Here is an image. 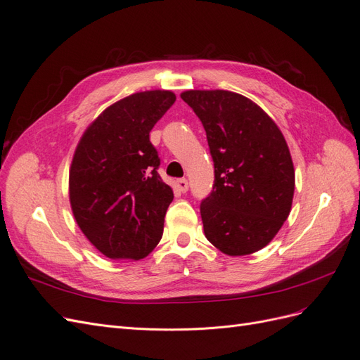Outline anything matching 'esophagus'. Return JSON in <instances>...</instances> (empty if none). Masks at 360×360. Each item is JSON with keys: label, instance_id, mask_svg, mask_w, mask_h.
Here are the masks:
<instances>
[{"label": "esophagus", "instance_id": "obj_1", "mask_svg": "<svg viewBox=\"0 0 360 360\" xmlns=\"http://www.w3.org/2000/svg\"><path fill=\"white\" fill-rule=\"evenodd\" d=\"M177 188H179V191L180 192H188V189H189V183H188V180L186 179H179L177 180Z\"/></svg>", "mask_w": 360, "mask_h": 360}]
</instances>
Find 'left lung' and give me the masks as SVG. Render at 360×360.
I'll return each instance as SVG.
<instances>
[{
	"label": "left lung",
	"instance_id": "left-lung-1",
	"mask_svg": "<svg viewBox=\"0 0 360 360\" xmlns=\"http://www.w3.org/2000/svg\"><path fill=\"white\" fill-rule=\"evenodd\" d=\"M204 126L214 165L201 201L204 234L226 255L263 249L291 210L294 168L279 127L248 97L225 90L181 93Z\"/></svg>",
	"mask_w": 360,
	"mask_h": 360
}]
</instances>
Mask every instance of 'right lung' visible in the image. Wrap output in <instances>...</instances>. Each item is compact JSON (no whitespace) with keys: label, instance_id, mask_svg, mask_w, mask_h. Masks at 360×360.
Segmentation results:
<instances>
[{"label":"right lung","instance_id":"1","mask_svg":"<svg viewBox=\"0 0 360 360\" xmlns=\"http://www.w3.org/2000/svg\"><path fill=\"white\" fill-rule=\"evenodd\" d=\"M176 94L155 90L118 101L85 130L69 174V195L85 237L111 259H141L159 243L174 193L159 176L150 132Z\"/></svg>","mask_w":360,"mask_h":360}]
</instances>
